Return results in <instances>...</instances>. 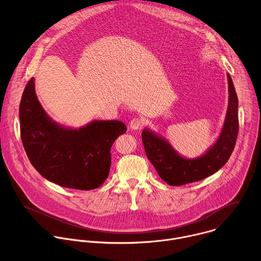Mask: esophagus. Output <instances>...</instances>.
Wrapping results in <instances>:
<instances>
[{"label":"esophagus","mask_w":261,"mask_h":261,"mask_svg":"<svg viewBox=\"0 0 261 261\" xmlns=\"http://www.w3.org/2000/svg\"><path fill=\"white\" fill-rule=\"evenodd\" d=\"M143 125H144V121L142 119H140V118H134L129 122V127L132 129H136V130L140 129Z\"/></svg>","instance_id":"esophagus-1"}]
</instances>
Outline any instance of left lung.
I'll return each instance as SVG.
<instances>
[{
	"instance_id": "8db88e82",
	"label": "left lung",
	"mask_w": 261,
	"mask_h": 261,
	"mask_svg": "<svg viewBox=\"0 0 261 261\" xmlns=\"http://www.w3.org/2000/svg\"><path fill=\"white\" fill-rule=\"evenodd\" d=\"M227 80L228 107L222 130L214 145L198 158H183L167 139L149 128L143 129L142 141L147 158L169 185L180 186L202 180L218 172L229 160L239 132V101L229 74Z\"/></svg>"
}]
</instances>
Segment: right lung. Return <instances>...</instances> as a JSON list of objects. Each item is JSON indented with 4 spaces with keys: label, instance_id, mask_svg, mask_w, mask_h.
Returning a JSON list of instances; mask_svg holds the SVG:
<instances>
[{
    "label": "right lung",
    "instance_id": "add662e5",
    "mask_svg": "<svg viewBox=\"0 0 261 261\" xmlns=\"http://www.w3.org/2000/svg\"><path fill=\"white\" fill-rule=\"evenodd\" d=\"M21 141L41 176L60 186L90 190L108 178L111 147L126 132L118 120H93L70 128L52 120L37 97L32 78L19 105Z\"/></svg>",
    "mask_w": 261,
    "mask_h": 261
}]
</instances>
